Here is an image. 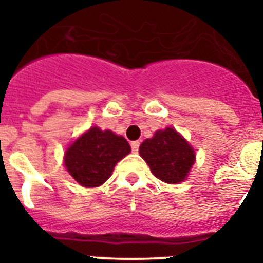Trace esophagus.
<instances>
[{
  "instance_id": "34e87169",
  "label": "esophagus",
  "mask_w": 263,
  "mask_h": 263,
  "mask_svg": "<svg viewBox=\"0 0 263 263\" xmlns=\"http://www.w3.org/2000/svg\"><path fill=\"white\" fill-rule=\"evenodd\" d=\"M139 146H140V143L138 142V140H134V142H131V148L134 153H138V150H139Z\"/></svg>"
}]
</instances>
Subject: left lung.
Returning <instances> with one entry per match:
<instances>
[{
  "label": "left lung",
  "instance_id": "left-lung-1",
  "mask_svg": "<svg viewBox=\"0 0 263 263\" xmlns=\"http://www.w3.org/2000/svg\"><path fill=\"white\" fill-rule=\"evenodd\" d=\"M139 154L157 179L177 184L185 179L195 161V153L173 128L157 131L140 144Z\"/></svg>",
  "mask_w": 263,
  "mask_h": 263
}]
</instances>
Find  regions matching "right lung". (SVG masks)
Masks as SVG:
<instances>
[{
  "instance_id": "1",
  "label": "right lung",
  "mask_w": 263,
  "mask_h": 263,
  "mask_svg": "<svg viewBox=\"0 0 263 263\" xmlns=\"http://www.w3.org/2000/svg\"><path fill=\"white\" fill-rule=\"evenodd\" d=\"M129 152L131 147L123 136L92 127L68 148L65 166L83 187H98L110 177L116 164Z\"/></svg>"
}]
</instances>
